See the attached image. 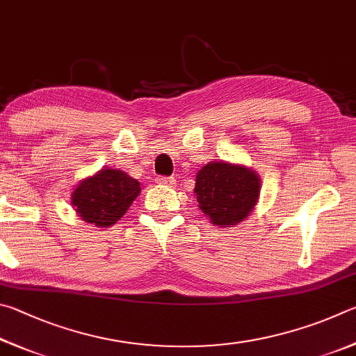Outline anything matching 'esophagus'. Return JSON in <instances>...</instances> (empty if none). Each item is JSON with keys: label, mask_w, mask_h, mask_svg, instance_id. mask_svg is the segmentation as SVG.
Returning a JSON list of instances; mask_svg holds the SVG:
<instances>
[{"label": "esophagus", "mask_w": 356, "mask_h": 356, "mask_svg": "<svg viewBox=\"0 0 356 356\" xmlns=\"http://www.w3.org/2000/svg\"><path fill=\"white\" fill-rule=\"evenodd\" d=\"M156 184H159V186H175V178L173 177H158V178H156Z\"/></svg>", "instance_id": "1"}]
</instances>
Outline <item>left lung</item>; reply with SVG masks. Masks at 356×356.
I'll use <instances>...</instances> for the list:
<instances>
[{
  "instance_id": "obj_1",
  "label": "left lung",
  "mask_w": 356,
  "mask_h": 356,
  "mask_svg": "<svg viewBox=\"0 0 356 356\" xmlns=\"http://www.w3.org/2000/svg\"><path fill=\"white\" fill-rule=\"evenodd\" d=\"M261 179L245 165L213 161L198 170L195 195L198 207L214 225H238L252 214L258 202Z\"/></svg>"
}]
</instances>
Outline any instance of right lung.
I'll return each mask as SVG.
<instances>
[{"mask_svg":"<svg viewBox=\"0 0 356 356\" xmlns=\"http://www.w3.org/2000/svg\"><path fill=\"white\" fill-rule=\"evenodd\" d=\"M140 192V184L117 168H103L81 181L72 194V204L87 223L109 228L122 219Z\"/></svg>","mask_w":356,"mask_h":356,"instance_id":"1","label":"right lung"}]
</instances>
